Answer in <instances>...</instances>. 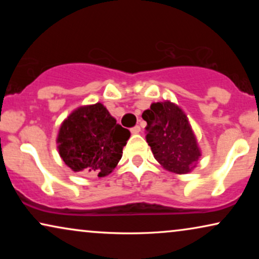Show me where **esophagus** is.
Returning a JSON list of instances; mask_svg holds the SVG:
<instances>
[{
  "instance_id": "34e87169",
  "label": "esophagus",
  "mask_w": 259,
  "mask_h": 259,
  "mask_svg": "<svg viewBox=\"0 0 259 259\" xmlns=\"http://www.w3.org/2000/svg\"><path fill=\"white\" fill-rule=\"evenodd\" d=\"M139 132H140V126L139 125L134 126V127H132V128H131V133H132V134H138Z\"/></svg>"
}]
</instances>
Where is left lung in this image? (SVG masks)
Listing matches in <instances>:
<instances>
[{
    "label": "left lung",
    "instance_id": "obj_1",
    "mask_svg": "<svg viewBox=\"0 0 259 259\" xmlns=\"http://www.w3.org/2000/svg\"><path fill=\"white\" fill-rule=\"evenodd\" d=\"M146 140L154 158L168 171L190 172L200 157L196 137L186 115L169 101L152 104L143 113Z\"/></svg>",
    "mask_w": 259,
    "mask_h": 259
}]
</instances>
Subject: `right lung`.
Masks as SVG:
<instances>
[{
	"label": "right lung",
	"mask_w": 259,
	"mask_h": 259,
	"mask_svg": "<svg viewBox=\"0 0 259 259\" xmlns=\"http://www.w3.org/2000/svg\"><path fill=\"white\" fill-rule=\"evenodd\" d=\"M130 131L116 123L104 105L77 108L60 127L59 153L74 172L105 177L122 157Z\"/></svg>",
	"instance_id": "add662e5"
}]
</instances>
